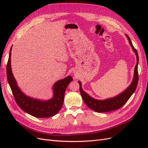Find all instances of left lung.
<instances>
[{"instance_id":"1","label":"left lung","mask_w":148,"mask_h":148,"mask_svg":"<svg viewBox=\"0 0 148 148\" xmlns=\"http://www.w3.org/2000/svg\"><path fill=\"white\" fill-rule=\"evenodd\" d=\"M127 37L133 51L135 52L137 61L136 65L135 67V70H134L135 72H134L133 81L130 85L123 92L114 97L109 98V99L104 100H98L94 99L92 97L89 96L86 92H85L82 88L81 82L78 81V83L79 84V91L83 101L89 108L95 110V112H107L112 111L121 108L128 101L130 97L132 96V95L135 91L136 89L138 82V65L139 62V57L137 51L133 47L130 38H129L128 35H127Z\"/></svg>"}]
</instances>
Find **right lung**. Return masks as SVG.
Listing matches in <instances>:
<instances>
[{
  "label": "right lung",
  "mask_w": 148,
  "mask_h": 148,
  "mask_svg": "<svg viewBox=\"0 0 148 148\" xmlns=\"http://www.w3.org/2000/svg\"><path fill=\"white\" fill-rule=\"evenodd\" d=\"M11 51L7 65V77L13 97L20 109L29 115L38 118L50 117L59 112L63 105L65 92L69 84L73 78L68 76L59 80L53 86V95L52 99L47 101H41L25 95L17 86L16 80L13 77L11 68Z\"/></svg>",
  "instance_id": "add662e5"
}]
</instances>
